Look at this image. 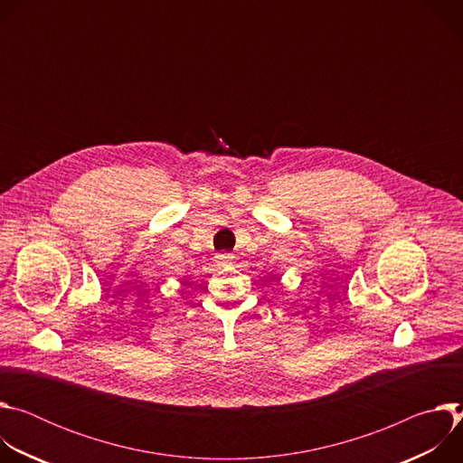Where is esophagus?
I'll return each instance as SVG.
<instances>
[{"label":"esophagus","instance_id":"34e87169","mask_svg":"<svg viewBox=\"0 0 463 463\" xmlns=\"http://www.w3.org/2000/svg\"><path fill=\"white\" fill-rule=\"evenodd\" d=\"M232 254H229V252H220L218 256H216V263L218 266H229V263H232Z\"/></svg>","mask_w":463,"mask_h":463}]
</instances>
